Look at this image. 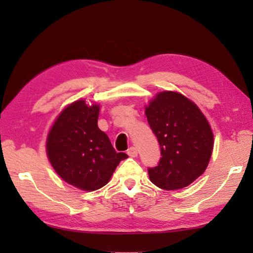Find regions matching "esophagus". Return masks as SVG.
<instances>
[{"label":"esophagus","mask_w":253,"mask_h":253,"mask_svg":"<svg viewBox=\"0 0 253 253\" xmlns=\"http://www.w3.org/2000/svg\"><path fill=\"white\" fill-rule=\"evenodd\" d=\"M127 154L129 155L130 158H136L137 155H138V151H137V149H136L135 147H130L129 149L127 150Z\"/></svg>","instance_id":"esophagus-1"}]
</instances>
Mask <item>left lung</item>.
I'll list each match as a JSON object with an SVG mask.
<instances>
[{
	"instance_id": "8db88e82",
	"label": "left lung",
	"mask_w": 253,
	"mask_h": 253,
	"mask_svg": "<svg viewBox=\"0 0 253 253\" xmlns=\"http://www.w3.org/2000/svg\"><path fill=\"white\" fill-rule=\"evenodd\" d=\"M162 158L149 168L150 180L164 190L189 186L203 174L213 150V133L207 118L189 99L164 91L146 109Z\"/></svg>"
}]
</instances>
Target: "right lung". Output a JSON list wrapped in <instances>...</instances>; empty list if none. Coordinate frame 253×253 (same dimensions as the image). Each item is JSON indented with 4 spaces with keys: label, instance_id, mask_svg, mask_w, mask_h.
<instances>
[{
    "label": "right lung",
    "instance_id": "add662e5",
    "mask_svg": "<svg viewBox=\"0 0 253 253\" xmlns=\"http://www.w3.org/2000/svg\"><path fill=\"white\" fill-rule=\"evenodd\" d=\"M100 106H88L84 100L68 105L47 136L50 162L68 184L85 191L96 190L109 182L126 153L116 152L106 133L99 129Z\"/></svg>",
    "mask_w": 253,
    "mask_h": 253
}]
</instances>
